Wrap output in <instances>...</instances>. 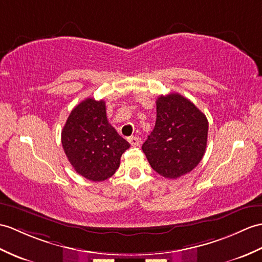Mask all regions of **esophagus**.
Wrapping results in <instances>:
<instances>
[{
  "label": "esophagus",
  "instance_id": "1",
  "mask_svg": "<svg viewBox=\"0 0 262 262\" xmlns=\"http://www.w3.org/2000/svg\"><path fill=\"white\" fill-rule=\"evenodd\" d=\"M128 142L132 146H139L142 143V139H141V137H138V136H132V137L128 138Z\"/></svg>",
  "mask_w": 262,
  "mask_h": 262
}]
</instances>
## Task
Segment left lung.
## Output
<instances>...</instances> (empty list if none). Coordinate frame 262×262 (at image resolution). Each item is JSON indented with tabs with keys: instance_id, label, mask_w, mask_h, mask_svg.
Wrapping results in <instances>:
<instances>
[{
	"instance_id": "8db88e82",
	"label": "left lung",
	"mask_w": 262,
	"mask_h": 262,
	"mask_svg": "<svg viewBox=\"0 0 262 262\" xmlns=\"http://www.w3.org/2000/svg\"><path fill=\"white\" fill-rule=\"evenodd\" d=\"M205 115L180 94L160 96L156 123L142 146L151 168L166 179L191 172L202 160L208 142Z\"/></svg>"
}]
</instances>
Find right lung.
Listing matches in <instances>:
<instances>
[{
    "mask_svg": "<svg viewBox=\"0 0 262 262\" xmlns=\"http://www.w3.org/2000/svg\"><path fill=\"white\" fill-rule=\"evenodd\" d=\"M61 143L75 171L94 182L113 176L130 146L108 123L105 101L94 98L72 109L61 132Z\"/></svg>",
    "mask_w": 262,
    "mask_h": 262,
    "instance_id": "obj_1",
    "label": "right lung"
}]
</instances>
